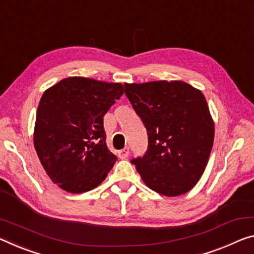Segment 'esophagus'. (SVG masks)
I'll return each mask as SVG.
<instances>
[{
    "mask_svg": "<svg viewBox=\"0 0 254 254\" xmlns=\"http://www.w3.org/2000/svg\"><path fill=\"white\" fill-rule=\"evenodd\" d=\"M118 155L120 159H126L128 155H129V147H125V149L120 150L118 152Z\"/></svg>",
    "mask_w": 254,
    "mask_h": 254,
    "instance_id": "1",
    "label": "esophagus"
}]
</instances>
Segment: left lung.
Returning a JSON list of instances; mask_svg holds the SVG:
<instances>
[{"instance_id": "obj_1", "label": "left lung", "mask_w": 254, "mask_h": 254, "mask_svg": "<svg viewBox=\"0 0 254 254\" xmlns=\"http://www.w3.org/2000/svg\"><path fill=\"white\" fill-rule=\"evenodd\" d=\"M147 131L143 157L130 160L145 185L166 196L185 194L205 169L214 126L205 97L184 81L125 84Z\"/></svg>"}]
</instances>
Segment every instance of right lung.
<instances>
[{"label":"right lung","instance_id":"add662e5","mask_svg":"<svg viewBox=\"0 0 254 254\" xmlns=\"http://www.w3.org/2000/svg\"><path fill=\"white\" fill-rule=\"evenodd\" d=\"M123 94L122 84L84 77L65 78L44 92L34 145L54 184L77 194L104 181L118 159L107 146L103 117Z\"/></svg>","mask_w":254,"mask_h":254}]
</instances>
